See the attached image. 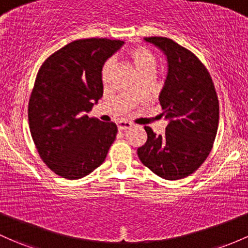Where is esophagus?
<instances>
[{
    "label": "esophagus",
    "instance_id": "34e87169",
    "mask_svg": "<svg viewBox=\"0 0 248 248\" xmlns=\"http://www.w3.org/2000/svg\"><path fill=\"white\" fill-rule=\"evenodd\" d=\"M132 127V124L128 121H120L119 124H117V128H119V131H127L128 128H131Z\"/></svg>",
    "mask_w": 248,
    "mask_h": 248
}]
</instances>
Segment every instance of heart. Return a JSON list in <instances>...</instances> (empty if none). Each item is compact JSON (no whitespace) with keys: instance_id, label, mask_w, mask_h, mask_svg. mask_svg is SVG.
Wrapping results in <instances>:
<instances>
[{"instance_id":"b5f03b06","label":"heart","mask_w":248,"mask_h":248,"mask_svg":"<svg viewBox=\"0 0 248 248\" xmlns=\"http://www.w3.org/2000/svg\"><path fill=\"white\" fill-rule=\"evenodd\" d=\"M127 58L133 62V65H134L135 70H137L140 78L153 77L155 69H157V59H155V54H153L150 49L144 47V46H135V47L129 48L128 51H127ZM113 61L109 59V61L104 62L102 72H101V78H102L103 84H107V83L109 82L111 74H113Z\"/></svg>"}]
</instances>
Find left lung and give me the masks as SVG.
I'll list each match as a JSON object with an SVG mask.
<instances>
[{"instance_id":"obj_1","label":"left lung","mask_w":248,"mask_h":248,"mask_svg":"<svg viewBox=\"0 0 248 248\" xmlns=\"http://www.w3.org/2000/svg\"><path fill=\"white\" fill-rule=\"evenodd\" d=\"M145 41L165 54L168 76L159 95L168 120L165 134L146 126L147 141L138 157L151 171L168 181L195 172L212 151L218 126V100L209 72L192 52L164 36Z\"/></svg>"}]
</instances>
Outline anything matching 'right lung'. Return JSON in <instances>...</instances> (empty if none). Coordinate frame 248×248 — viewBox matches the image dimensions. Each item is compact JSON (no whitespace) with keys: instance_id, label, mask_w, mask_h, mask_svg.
<instances>
[{"instance_id":"add662e5","label":"right lung","mask_w":248,"mask_h":248,"mask_svg":"<svg viewBox=\"0 0 248 248\" xmlns=\"http://www.w3.org/2000/svg\"><path fill=\"white\" fill-rule=\"evenodd\" d=\"M124 44L97 38L72 41L49 56L36 75L28 103L31 134L44 163L62 178L91 173L115 140L114 122L87 113L103 95L104 62Z\"/></svg>"}]
</instances>
